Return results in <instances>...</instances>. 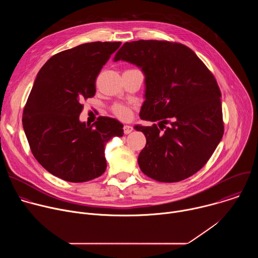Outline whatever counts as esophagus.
Returning <instances> with one entry per match:
<instances>
[{
	"instance_id": "obj_1",
	"label": "esophagus",
	"mask_w": 258,
	"mask_h": 258,
	"mask_svg": "<svg viewBox=\"0 0 258 258\" xmlns=\"http://www.w3.org/2000/svg\"><path fill=\"white\" fill-rule=\"evenodd\" d=\"M133 126H131V125H124L123 126V132H124V134L125 135H127V134H131L132 132H133Z\"/></svg>"
}]
</instances>
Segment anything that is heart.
Segmentation results:
<instances>
[{
    "instance_id": "1",
    "label": "heart",
    "mask_w": 258,
    "mask_h": 258,
    "mask_svg": "<svg viewBox=\"0 0 258 258\" xmlns=\"http://www.w3.org/2000/svg\"><path fill=\"white\" fill-rule=\"evenodd\" d=\"M113 113L121 119H126L131 116V109L125 105L116 104L113 106Z\"/></svg>"
}]
</instances>
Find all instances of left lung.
<instances>
[{
	"mask_svg": "<svg viewBox=\"0 0 258 258\" xmlns=\"http://www.w3.org/2000/svg\"><path fill=\"white\" fill-rule=\"evenodd\" d=\"M119 60L144 72L140 117L158 121V125L135 126L146 137L138 158L141 170L162 182L193 175L224 135L222 94L213 75L190 48L167 41L125 43L114 57Z\"/></svg>",
	"mask_w": 258,
	"mask_h": 258,
	"instance_id": "8db88e82",
	"label": "left lung"
}]
</instances>
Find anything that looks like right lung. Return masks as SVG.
Returning a JSON list of instances; mask_svg holds the SVG:
<instances>
[{"mask_svg": "<svg viewBox=\"0 0 258 258\" xmlns=\"http://www.w3.org/2000/svg\"><path fill=\"white\" fill-rule=\"evenodd\" d=\"M120 42L87 43L52 56L39 71L25 104L22 124L39 163L66 181L84 182L102 175L104 151L123 124L100 116L80 121L83 100L96 94V79Z\"/></svg>", "mask_w": 258, "mask_h": 258, "instance_id": "1", "label": "right lung"}]
</instances>
